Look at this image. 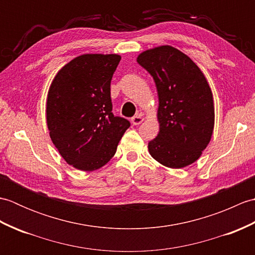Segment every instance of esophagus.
Segmentation results:
<instances>
[{
    "label": "esophagus",
    "mask_w": 255,
    "mask_h": 255,
    "mask_svg": "<svg viewBox=\"0 0 255 255\" xmlns=\"http://www.w3.org/2000/svg\"><path fill=\"white\" fill-rule=\"evenodd\" d=\"M142 122H143V118H142L141 115H140V114H137L136 116H133V117L131 118V124L134 125V126H136V125L141 124Z\"/></svg>",
    "instance_id": "esophagus-1"
}]
</instances>
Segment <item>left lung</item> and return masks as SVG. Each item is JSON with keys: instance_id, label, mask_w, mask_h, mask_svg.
I'll return each instance as SVG.
<instances>
[{"instance_id": "8db88e82", "label": "left lung", "mask_w": 255, "mask_h": 255, "mask_svg": "<svg viewBox=\"0 0 255 255\" xmlns=\"http://www.w3.org/2000/svg\"><path fill=\"white\" fill-rule=\"evenodd\" d=\"M137 62L153 78L159 96L160 130L151 140V156L181 169L196 161L210 141L215 124L211 90L191 58L171 46L140 53Z\"/></svg>"}]
</instances>
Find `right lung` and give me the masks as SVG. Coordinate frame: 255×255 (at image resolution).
<instances>
[{
    "instance_id": "right-lung-1",
    "label": "right lung",
    "mask_w": 255,
    "mask_h": 255,
    "mask_svg": "<svg viewBox=\"0 0 255 255\" xmlns=\"http://www.w3.org/2000/svg\"><path fill=\"white\" fill-rule=\"evenodd\" d=\"M118 55H82L67 63L53 79L47 97V125L59 153L82 171L105 165L130 127L114 116L111 81Z\"/></svg>"
}]
</instances>
